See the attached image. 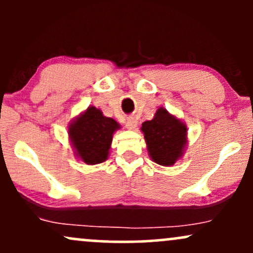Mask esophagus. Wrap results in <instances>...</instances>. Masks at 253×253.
Listing matches in <instances>:
<instances>
[{
	"label": "esophagus",
	"mask_w": 253,
	"mask_h": 253,
	"mask_svg": "<svg viewBox=\"0 0 253 253\" xmlns=\"http://www.w3.org/2000/svg\"><path fill=\"white\" fill-rule=\"evenodd\" d=\"M126 126H127V128H128V129H134L136 127V121L134 120V119L130 118V119H128V120H127Z\"/></svg>",
	"instance_id": "obj_1"
}]
</instances>
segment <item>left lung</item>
<instances>
[{
  "label": "left lung",
  "instance_id": "obj_1",
  "mask_svg": "<svg viewBox=\"0 0 253 253\" xmlns=\"http://www.w3.org/2000/svg\"><path fill=\"white\" fill-rule=\"evenodd\" d=\"M147 152L153 162L172 167L184 155L188 143L187 126L175 115L161 107L152 120L141 124Z\"/></svg>",
  "mask_w": 253,
  "mask_h": 253
}]
</instances>
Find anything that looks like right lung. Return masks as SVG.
<instances>
[{"label":"right lung","instance_id":"1","mask_svg":"<svg viewBox=\"0 0 253 253\" xmlns=\"http://www.w3.org/2000/svg\"><path fill=\"white\" fill-rule=\"evenodd\" d=\"M120 128L114 119L104 117L96 107L89 106L69 125L68 133L75 156L88 165L107 161L113 134Z\"/></svg>","mask_w":253,"mask_h":253}]
</instances>
